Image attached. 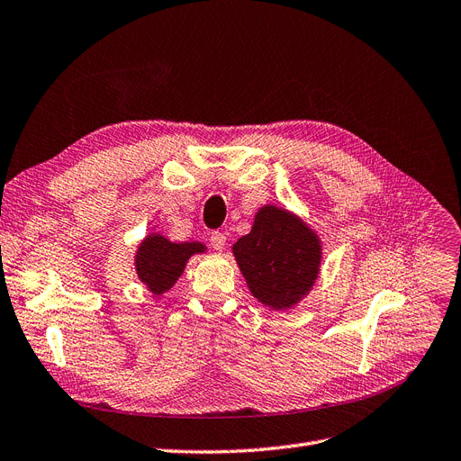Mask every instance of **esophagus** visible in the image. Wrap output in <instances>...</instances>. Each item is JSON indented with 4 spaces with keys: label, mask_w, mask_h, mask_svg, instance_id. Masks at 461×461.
Segmentation results:
<instances>
[{
    "label": "esophagus",
    "mask_w": 461,
    "mask_h": 461,
    "mask_svg": "<svg viewBox=\"0 0 461 461\" xmlns=\"http://www.w3.org/2000/svg\"><path fill=\"white\" fill-rule=\"evenodd\" d=\"M210 244H212V248L215 249V251H221V249H225V244H227V236L223 234V232H212L210 234Z\"/></svg>",
    "instance_id": "1"
}]
</instances>
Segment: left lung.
<instances>
[{
	"mask_svg": "<svg viewBox=\"0 0 461 461\" xmlns=\"http://www.w3.org/2000/svg\"><path fill=\"white\" fill-rule=\"evenodd\" d=\"M232 255L253 297L272 310L299 304L314 287L321 267V240L289 210L267 204Z\"/></svg>",
	"mask_w": 461,
	"mask_h": 461,
	"instance_id": "left-lung-1",
	"label": "left lung"
}]
</instances>
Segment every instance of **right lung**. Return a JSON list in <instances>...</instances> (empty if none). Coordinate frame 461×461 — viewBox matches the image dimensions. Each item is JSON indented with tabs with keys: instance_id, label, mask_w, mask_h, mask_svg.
<instances>
[{
	"instance_id": "add662e5",
	"label": "right lung",
	"mask_w": 461,
	"mask_h": 461,
	"mask_svg": "<svg viewBox=\"0 0 461 461\" xmlns=\"http://www.w3.org/2000/svg\"><path fill=\"white\" fill-rule=\"evenodd\" d=\"M204 251L206 246L200 242H172L167 236L151 232L136 249V274L155 297H160L174 287L191 257Z\"/></svg>"
}]
</instances>
